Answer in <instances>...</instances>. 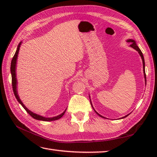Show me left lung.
<instances>
[{
	"mask_svg": "<svg viewBox=\"0 0 157 157\" xmlns=\"http://www.w3.org/2000/svg\"><path fill=\"white\" fill-rule=\"evenodd\" d=\"M127 42L132 43V44H130V46H131V47H132L133 48H134L135 50H136V51H137L138 52L139 55H140V56H141V58H142V63H143V69H143V71H144V75L145 82H146V73H145V62H144V56H143V54H142V51H141V50L139 48V47H138V46H137V44H136V43L135 40H134L129 39V40H127ZM90 103H91V105H92V102H90ZM92 108H93V106H92ZM93 109H94V111L96 112V114L98 115L100 117H102V118H105V117H103V116H102V115H101L100 114H98V113L95 111L94 108H93ZM129 115V114L125 115V117H122V119H123V118H125V117H128Z\"/></svg>",
	"mask_w": 157,
	"mask_h": 157,
	"instance_id": "obj_1",
	"label": "left lung"
}]
</instances>
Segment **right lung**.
<instances>
[{"mask_svg": "<svg viewBox=\"0 0 157 157\" xmlns=\"http://www.w3.org/2000/svg\"><path fill=\"white\" fill-rule=\"evenodd\" d=\"M21 42L19 43L17 48V51L15 53L14 56L12 59L11 61V77H12V86H13V92H14V94L15 96L16 99L17 100V101L21 105V106H23L24 109L25 110L27 113L29 115H31V117H32L33 118L37 120H41V121H55V120L59 119L60 118H61L64 115L66 111V109L65 110V111L62 113L61 115H59L58 116L56 117H44L40 116L39 115L36 114V113H34L33 112H32L31 111H29V109H27V107L23 105V103L21 102V100H20L19 95L17 94V78H16V63H17V56H18V53H19V48L20 46H21Z\"/></svg>", "mask_w": 157, "mask_h": 157, "instance_id": "right-lung-1", "label": "right lung"}]
</instances>
